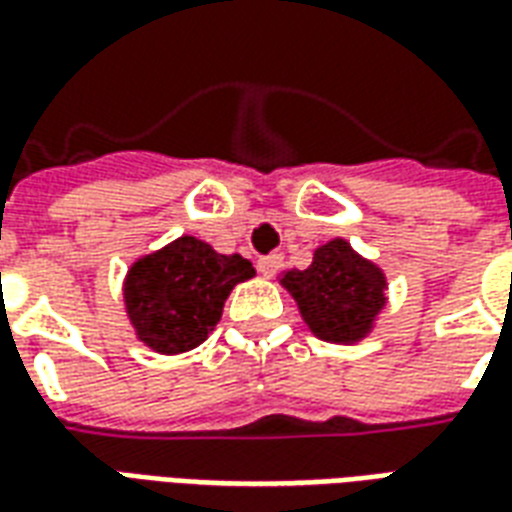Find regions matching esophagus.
<instances>
[{"label": "esophagus", "mask_w": 512, "mask_h": 512, "mask_svg": "<svg viewBox=\"0 0 512 512\" xmlns=\"http://www.w3.org/2000/svg\"><path fill=\"white\" fill-rule=\"evenodd\" d=\"M256 264H259V272L264 275V278H272V275L280 270V264H283V256H280V253H272V256H261Z\"/></svg>", "instance_id": "1"}]
</instances>
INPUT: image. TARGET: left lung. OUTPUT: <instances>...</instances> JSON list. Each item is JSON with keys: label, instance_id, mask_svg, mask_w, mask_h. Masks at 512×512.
Wrapping results in <instances>:
<instances>
[{"label": "left lung", "instance_id": "1", "mask_svg": "<svg viewBox=\"0 0 512 512\" xmlns=\"http://www.w3.org/2000/svg\"><path fill=\"white\" fill-rule=\"evenodd\" d=\"M280 283L297 299L310 332L329 343L361 340L386 302L383 272L345 240L321 245L307 270L286 272Z\"/></svg>", "mask_w": 512, "mask_h": 512}]
</instances>
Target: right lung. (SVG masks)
Returning <instances> with one entry per match:
<instances>
[{
	"instance_id": "right-lung-1",
	"label": "right lung",
	"mask_w": 512,
	"mask_h": 512,
	"mask_svg": "<svg viewBox=\"0 0 512 512\" xmlns=\"http://www.w3.org/2000/svg\"><path fill=\"white\" fill-rule=\"evenodd\" d=\"M248 278L253 267L240 253L224 256L197 237H180L129 270L126 313L153 351H191L221 321L229 291Z\"/></svg>"
}]
</instances>
